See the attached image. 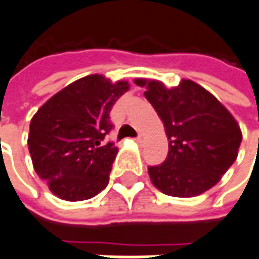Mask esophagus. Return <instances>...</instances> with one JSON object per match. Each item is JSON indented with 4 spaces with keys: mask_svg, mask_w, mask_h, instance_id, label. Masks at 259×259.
Segmentation results:
<instances>
[{
    "mask_svg": "<svg viewBox=\"0 0 259 259\" xmlns=\"http://www.w3.org/2000/svg\"><path fill=\"white\" fill-rule=\"evenodd\" d=\"M135 141H137V142H138L140 145H142V144L145 142V135H144V134H140V135H138V137L135 138Z\"/></svg>",
    "mask_w": 259,
    "mask_h": 259,
    "instance_id": "esophagus-1",
    "label": "esophagus"
}]
</instances>
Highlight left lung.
Listing matches in <instances>:
<instances>
[{
	"instance_id": "8db88e82",
	"label": "left lung",
	"mask_w": 259,
	"mask_h": 259,
	"mask_svg": "<svg viewBox=\"0 0 259 259\" xmlns=\"http://www.w3.org/2000/svg\"><path fill=\"white\" fill-rule=\"evenodd\" d=\"M145 97L163 121L169 152L160 165L148 167L162 193L193 197L213 187L237 159L241 130L213 94L192 80L174 89L138 78Z\"/></svg>"
}]
</instances>
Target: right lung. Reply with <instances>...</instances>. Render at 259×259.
<instances>
[{
    "mask_svg": "<svg viewBox=\"0 0 259 259\" xmlns=\"http://www.w3.org/2000/svg\"><path fill=\"white\" fill-rule=\"evenodd\" d=\"M130 89L92 74L56 93L31 119L28 148L37 176L67 201L92 199L108 185L118 148L104 144L110 111Z\"/></svg>",
    "mask_w": 259,
    "mask_h": 259,
    "instance_id": "add662e5",
    "label": "right lung"
}]
</instances>
